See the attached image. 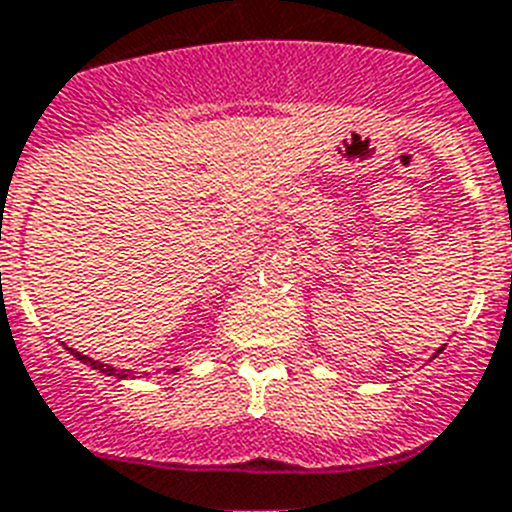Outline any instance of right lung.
<instances>
[{"label":"right lung","instance_id":"obj_1","mask_svg":"<svg viewBox=\"0 0 512 512\" xmlns=\"http://www.w3.org/2000/svg\"><path fill=\"white\" fill-rule=\"evenodd\" d=\"M73 356L80 358V361H83V363H91L94 369L104 371V374H109V377H112V374H114V377H128L125 371H117V369H112V366H104V363H99V361H91V358H88V356H80V353H75V350H73Z\"/></svg>","mask_w":512,"mask_h":512}]
</instances>
